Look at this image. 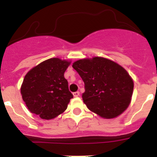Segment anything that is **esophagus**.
Instances as JSON below:
<instances>
[{"instance_id":"esophagus-1","label":"esophagus","mask_w":157,"mask_h":157,"mask_svg":"<svg viewBox=\"0 0 157 157\" xmlns=\"http://www.w3.org/2000/svg\"><path fill=\"white\" fill-rule=\"evenodd\" d=\"M73 95H74V97H78V96H80V92H79V91L74 92V93H73Z\"/></svg>"}]
</instances>
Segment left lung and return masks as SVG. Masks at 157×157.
Instances as JSON below:
<instances>
[{
	"label": "left lung",
	"instance_id": "obj_1",
	"mask_svg": "<svg viewBox=\"0 0 157 157\" xmlns=\"http://www.w3.org/2000/svg\"><path fill=\"white\" fill-rule=\"evenodd\" d=\"M72 67L84 82L82 98L90 111L104 118H113L128 108L134 82L121 66L107 58L95 57L78 60Z\"/></svg>",
	"mask_w": 157,
	"mask_h": 157
}]
</instances>
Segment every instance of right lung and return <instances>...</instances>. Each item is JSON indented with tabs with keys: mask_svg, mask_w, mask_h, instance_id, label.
I'll return each instance as SVG.
<instances>
[{
	"mask_svg": "<svg viewBox=\"0 0 157 157\" xmlns=\"http://www.w3.org/2000/svg\"><path fill=\"white\" fill-rule=\"evenodd\" d=\"M71 62L50 58L32 68L22 83V98L30 112L42 119H52L67 108L73 94L64 74Z\"/></svg>",
	"mask_w": 157,
	"mask_h": 157,
	"instance_id": "add662e5",
	"label": "right lung"
}]
</instances>
